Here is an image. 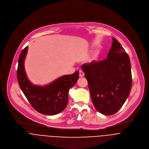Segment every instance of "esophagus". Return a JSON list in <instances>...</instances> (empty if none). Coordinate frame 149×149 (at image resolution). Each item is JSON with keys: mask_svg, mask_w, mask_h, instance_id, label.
<instances>
[{"mask_svg": "<svg viewBox=\"0 0 149 149\" xmlns=\"http://www.w3.org/2000/svg\"><path fill=\"white\" fill-rule=\"evenodd\" d=\"M84 72H83L82 70H80V71H79V77H84Z\"/></svg>", "mask_w": 149, "mask_h": 149, "instance_id": "34e87169", "label": "esophagus"}]
</instances>
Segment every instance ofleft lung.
<instances>
[{
  "mask_svg": "<svg viewBox=\"0 0 149 149\" xmlns=\"http://www.w3.org/2000/svg\"><path fill=\"white\" fill-rule=\"evenodd\" d=\"M81 68L95 109L104 115L117 113L128 97L132 84L130 58L118 41L113 38L107 59L84 63Z\"/></svg>",
  "mask_w": 149,
  "mask_h": 149,
  "instance_id": "obj_1",
  "label": "left lung"
}]
</instances>
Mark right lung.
<instances>
[{
	"label": "right lung",
	"mask_w": 149,
	"mask_h": 149,
	"mask_svg": "<svg viewBox=\"0 0 149 149\" xmlns=\"http://www.w3.org/2000/svg\"><path fill=\"white\" fill-rule=\"evenodd\" d=\"M28 47L21 52L17 70L19 86L38 112L45 115H55L62 111L68 102V92L79 78V71L61 77L45 86H35L28 79L24 67V62Z\"/></svg>",
	"instance_id": "right-lung-1"
}]
</instances>
